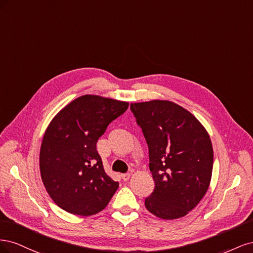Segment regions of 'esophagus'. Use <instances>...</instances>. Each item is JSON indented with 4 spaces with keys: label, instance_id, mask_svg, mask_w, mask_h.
I'll use <instances>...</instances> for the list:
<instances>
[{
    "label": "esophagus",
    "instance_id": "obj_1",
    "mask_svg": "<svg viewBox=\"0 0 253 253\" xmlns=\"http://www.w3.org/2000/svg\"><path fill=\"white\" fill-rule=\"evenodd\" d=\"M129 177H131V174H129V173H126V174H122V175H121V178L124 179L125 181H127V180L129 179Z\"/></svg>",
    "mask_w": 253,
    "mask_h": 253
}]
</instances>
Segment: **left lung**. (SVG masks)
<instances>
[{
  "label": "left lung",
  "mask_w": 253,
  "mask_h": 253,
  "mask_svg": "<svg viewBox=\"0 0 253 253\" xmlns=\"http://www.w3.org/2000/svg\"><path fill=\"white\" fill-rule=\"evenodd\" d=\"M131 111L147 140L155 181L145 208L163 219L187 215L211 181L213 148L208 132L194 115L172 101L131 103Z\"/></svg>",
  "instance_id": "left-lung-1"
}]
</instances>
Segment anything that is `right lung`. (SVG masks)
Here are the masks:
<instances>
[{
	"label": "right lung",
	"mask_w": 253,
	"mask_h": 253,
	"mask_svg": "<svg viewBox=\"0 0 253 253\" xmlns=\"http://www.w3.org/2000/svg\"><path fill=\"white\" fill-rule=\"evenodd\" d=\"M126 101L84 95L61 110L48 125L40 149V173L61 209L81 216L102 211L118 189L103 169L96 143Z\"/></svg>",
	"instance_id": "1"
}]
</instances>
